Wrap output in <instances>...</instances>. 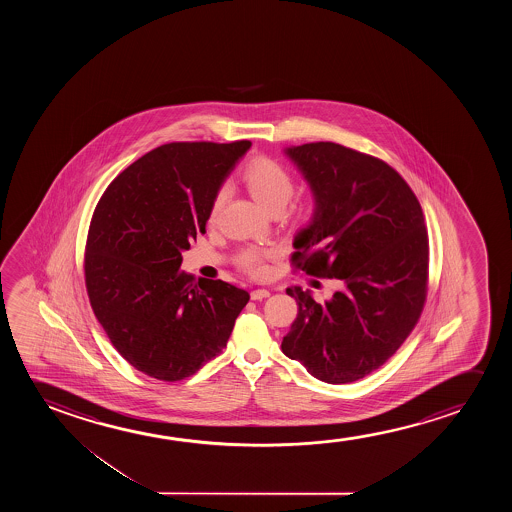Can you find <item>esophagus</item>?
<instances>
[{"label": "esophagus", "mask_w": 512, "mask_h": 512, "mask_svg": "<svg viewBox=\"0 0 512 512\" xmlns=\"http://www.w3.org/2000/svg\"><path fill=\"white\" fill-rule=\"evenodd\" d=\"M250 295H252L253 301H262V299H266L271 294H269V290H266V288H257Z\"/></svg>", "instance_id": "1"}]
</instances>
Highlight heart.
<instances>
[{
    "label": "heart",
    "instance_id": "obj_1",
    "mask_svg": "<svg viewBox=\"0 0 512 512\" xmlns=\"http://www.w3.org/2000/svg\"><path fill=\"white\" fill-rule=\"evenodd\" d=\"M243 182L253 199L269 213L283 210L295 192L294 175L283 164L269 157L253 159L243 171ZM225 197L227 187H220L211 201L210 218H215L220 213ZM299 211H304V206ZM267 255L269 253L262 252L259 248H246L239 253V266L252 276H264L267 271Z\"/></svg>",
    "mask_w": 512,
    "mask_h": 512
}]
</instances>
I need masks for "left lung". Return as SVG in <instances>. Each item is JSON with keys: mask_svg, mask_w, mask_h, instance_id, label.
Masks as SVG:
<instances>
[{"mask_svg": "<svg viewBox=\"0 0 512 512\" xmlns=\"http://www.w3.org/2000/svg\"><path fill=\"white\" fill-rule=\"evenodd\" d=\"M308 180L315 215L292 264L343 283L329 301L287 288L299 306L281 350L311 376L343 385L379 369L427 301L428 234L420 203L385 161L332 141L285 150Z\"/></svg>", "mask_w": 512, "mask_h": 512, "instance_id": "left-lung-1", "label": "left lung"}]
</instances>
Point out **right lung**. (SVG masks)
Here are the masks:
<instances>
[{
  "mask_svg": "<svg viewBox=\"0 0 512 512\" xmlns=\"http://www.w3.org/2000/svg\"><path fill=\"white\" fill-rule=\"evenodd\" d=\"M252 147L178 141L124 169L99 199L85 245V287L115 350L159 381H180L217 357L250 294L180 271L206 232L225 176Z\"/></svg>",
  "mask_w": 512,
  "mask_h": 512,
  "instance_id": "right-lung-1",
  "label": "right lung"
}]
</instances>
